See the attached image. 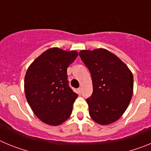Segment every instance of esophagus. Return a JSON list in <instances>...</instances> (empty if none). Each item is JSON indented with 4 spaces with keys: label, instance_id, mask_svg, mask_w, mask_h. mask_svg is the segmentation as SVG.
<instances>
[{
    "label": "esophagus",
    "instance_id": "obj_1",
    "mask_svg": "<svg viewBox=\"0 0 151 151\" xmlns=\"http://www.w3.org/2000/svg\"><path fill=\"white\" fill-rule=\"evenodd\" d=\"M78 92H79V93H81V92H82V87H79V88H78Z\"/></svg>",
    "mask_w": 151,
    "mask_h": 151
}]
</instances>
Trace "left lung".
Returning <instances> with one entry per match:
<instances>
[{"label":"left lung","instance_id":"obj_1","mask_svg":"<svg viewBox=\"0 0 151 151\" xmlns=\"http://www.w3.org/2000/svg\"><path fill=\"white\" fill-rule=\"evenodd\" d=\"M79 56L91 73L93 93L86 99L89 115L101 125L120 118L133 94V76L115 54L103 48L82 50Z\"/></svg>","mask_w":151,"mask_h":151}]
</instances>
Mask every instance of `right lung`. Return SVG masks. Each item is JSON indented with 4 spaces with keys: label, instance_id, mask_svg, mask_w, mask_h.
Instances as JSON below:
<instances>
[{
    "label": "right lung",
    "instance_id": "obj_1",
    "mask_svg": "<svg viewBox=\"0 0 151 151\" xmlns=\"http://www.w3.org/2000/svg\"><path fill=\"white\" fill-rule=\"evenodd\" d=\"M78 57L75 50L53 47L29 66L24 88L29 106L36 116L50 125H60L73 111L78 94L69 87L67 68Z\"/></svg>",
    "mask_w": 151,
    "mask_h": 151
}]
</instances>
